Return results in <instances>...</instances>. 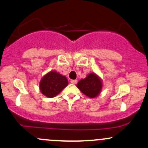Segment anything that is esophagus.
Listing matches in <instances>:
<instances>
[{
	"instance_id": "1",
	"label": "esophagus",
	"mask_w": 148,
	"mask_h": 148,
	"mask_svg": "<svg viewBox=\"0 0 148 148\" xmlns=\"http://www.w3.org/2000/svg\"><path fill=\"white\" fill-rule=\"evenodd\" d=\"M70 82H71V84H76L77 81H76V80H71Z\"/></svg>"
}]
</instances>
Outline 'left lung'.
Masks as SVG:
<instances>
[{"label":"left lung","instance_id":"left-lung-1","mask_svg":"<svg viewBox=\"0 0 148 148\" xmlns=\"http://www.w3.org/2000/svg\"><path fill=\"white\" fill-rule=\"evenodd\" d=\"M76 86L84 95L91 98L97 96L102 88L101 80L93 73L88 74L86 79L81 80Z\"/></svg>","mask_w":148,"mask_h":148}]
</instances>
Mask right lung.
<instances>
[{"label":"right lung","instance_id":"obj_1","mask_svg":"<svg viewBox=\"0 0 148 148\" xmlns=\"http://www.w3.org/2000/svg\"><path fill=\"white\" fill-rule=\"evenodd\" d=\"M67 85L68 81L65 76L51 71L42 78L40 88L42 94L52 98L58 95Z\"/></svg>","mask_w":148,"mask_h":148}]
</instances>
